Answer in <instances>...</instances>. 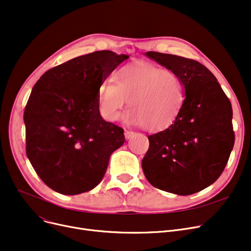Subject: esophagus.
<instances>
[{
    "label": "esophagus",
    "instance_id": "1",
    "mask_svg": "<svg viewBox=\"0 0 251 251\" xmlns=\"http://www.w3.org/2000/svg\"><path fill=\"white\" fill-rule=\"evenodd\" d=\"M125 137L127 138V139H130V138H132L133 136H135L136 135V133L134 132V131H130V130H125Z\"/></svg>",
    "mask_w": 251,
    "mask_h": 251
}]
</instances>
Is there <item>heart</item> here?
<instances>
[{"label": "heart", "mask_w": 251, "mask_h": 251, "mask_svg": "<svg viewBox=\"0 0 251 251\" xmlns=\"http://www.w3.org/2000/svg\"><path fill=\"white\" fill-rule=\"evenodd\" d=\"M128 100L124 120L142 125L150 132H162L181 116L186 89L174 71L148 62L128 64L119 69L115 82L103 81L98 91L100 114L105 120L117 121Z\"/></svg>", "instance_id": "b5f03b06"}]
</instances>
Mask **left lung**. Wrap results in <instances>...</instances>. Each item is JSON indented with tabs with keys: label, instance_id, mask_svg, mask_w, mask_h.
<instances>
[{
	"label": "left lung",
	"instance_id": "obj_1",
	"mask_svg": "<svg viewBox=\"0 0 251 251\" xmlns=\"http://www.w3.org/2000/svg\"><path fill=\"white\" fill-rule=\"evenodd\" d=\"M146 55L181 77L186 101L172 126L149 136L143 173L157 189L190 195L212 185L228 163L235 141L232 105L200 62L157 51Z\"/></svg>",
	"mask_w": 251,
	"mask_h": 251
}]
</instances>
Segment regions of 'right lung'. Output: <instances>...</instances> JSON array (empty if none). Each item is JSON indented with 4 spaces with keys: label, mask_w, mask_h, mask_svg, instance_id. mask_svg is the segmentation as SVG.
Wrapping results in <instances>:
<instances>
[{
    "label": "right lung",
    "mask_w": 251,
    "mask_h": 251,
    "mask_svg": "<svg viewBox=\"0 0 251 251\" xmlns=\"http://www.w3.org/2000/svg\"><path fill=\"white\" fill-rule=\"evenodd\" d=\"M98 50L48 70L34 84L24 110L26 154L47 186L65 195L94 189L124 130L100 114V84L128 59Z\"/></svg>",
    "instance_id": "add662e5"
}]
</instances>
